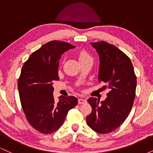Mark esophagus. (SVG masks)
Returning a JSON list of instances; mask_svg holds the SVG:
<instances>
[{"mask_svg":"<svg viewBox=\"0 0 153 153\" xmlns=\"http://www.w3.org/2000/svg\"><path fill=\"white\" fill-rule=\"evenodd\" d=\"M86 103V100L84 99H81V98H80V99H78V103L79 104H82V103Z\"/></svg>","mask_w":153,"mask_h":153,"instance_id":"1","label":"esophagus"}]
</instances>
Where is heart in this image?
<instances>
[{
    "label": "heart",
    "instance_id": "1",
    "mask_svg": "<svg viewBox=\"0 0 153 153\" xmlns=\"http://www.w3.org/2000/svg\"><path fill=\"white\" fill-rule=\"evenodd\" d=\"M78 57H79V60H80V59H86V58H90L91 57L88 55V54L87 52H83V51H82V52H80V54H79Z\"/></svg>",
    "mask_w": 153,
    "mask_h": 153
}]
</instances>
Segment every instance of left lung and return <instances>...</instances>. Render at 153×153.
Here are the masks:
<instances>
[{
	"instance_id": "8db88e82",
	"label": "left lung",
	"mask_w": 153,
	"mask_h": 153,
	"mask_svg": "<svg viewBox=\"0 0 153 153\" xmlns=\"http://www.w3.org/2000/svg\"><path fill=\"white\" fill-rule=\"evenodd\" d=\"M99 56L98 79L106 83L109 89L107 97L100 99L91 97L88 102L92 111L87 116L88 125L101 134L114 131L126 120L135 98L137 77L130 59L114 45L105 42L91 43Z\"/></svg>"
}]
</instances>
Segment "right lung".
I'll return each instance as SVG.
<instances>
[{"instance_id": "1", "label": "right lung", "mask_w": 153, "mask_h": 153, "mask_svg": "<svg viewBox=\"0 0 153 153\" xmlns=\"http://www.w3.org/2000/svg\"><path fill=\"white\" fill-rule=\"evenodd\" d=\"M75 46L51 41L31 54L24 64L18 81L21 103L26 119L35 129L51 134L62 125L69 110L78 104L75 96H60L56 103L53 81L59 80L61 55Z\"/></svg>"}]
</instances>
